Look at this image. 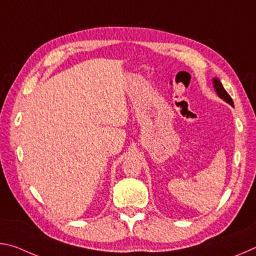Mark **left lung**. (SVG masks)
<instances>
[{
  "label": "left lung",
  "mask_w": 256,
  "mask_h": 256,
  "mask_svg": "<svg viewBox=\"0 0 256 256\" xmlns=\"http://www.w3.org/2000/svg\"><path fill=\"white\" fill-rule=\"evenodd\" d=\"M214 90H216V94H218L220 98L224 99V100L226 102H228L229 105L234 106V102H232V97L229 96L228 92H226V90H224V86L222 84V82H220V80L218 79V78H214Z\"/></svg>",
  "instance_id": "obj_1"
}]
</instances>
